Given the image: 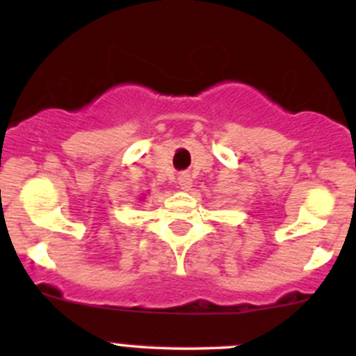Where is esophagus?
Listing matches in <instances>:
<instances>
[{"instance_id":"34e87169","label":"esophagus","mask_w":356,"mask_h":356,"mask_svg":"<svg viewBox=\"0 0 356 356\" xmlns=\"http://www.w3.org/2000/svg\"><path fill=\"white\" fill-rule=\"evenodd\" d=\"M178 185H180V188H191V185H193V178L187 175V172H181L180 176H178Z\"/></svg>"}]
</instances>
